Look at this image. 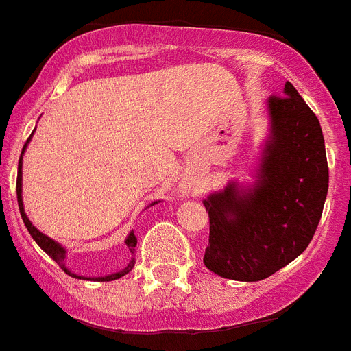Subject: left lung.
<instances>
[{
    "label": "left lung",
    "mask_w": 351,
    "mask_h": 351,
    "mask_svg": "<svg viewBox=\"0 0 351 351\" xmlns=\"http://www.w3.org/2000/svg\"><path fill=\"white\" fill-rule=\"evenodd\" d=\"M267 110L271 137L255 187L243 191L232 182L203 202L210 228L203 262L232 280H264L305 252L328 193L316 114L291 82L267 99Z\"/></svg>",
    "instance_id": "1"
}]
</instances>
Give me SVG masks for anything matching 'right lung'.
<instances>
[{
    "instance_id": "right-lung-1",
    "label": "right lung",
    "mask_w": 351,
    "mask_h": 351,
    "mask_svg": "<svg viewBox=\"0 0 351 351\" xmlns=\"http://www.w3.org/2000/svg\"><path fill=\"white\" fill-rule=\"evenodd\" d=\"M28 141H30V139H28ZM28 141H26L25 146H23V152H25V149H26V144H28ZM23 152H21V158H23ZM21 158H19V167H17V184H16V193H17V203H19L21 217H23V221H25L26 228H28V232H30V235H32V237H34V239H35V243L39 244L40 248H43L44 252L48 253L49 257H51L53 261L57 262L58 266H60L62 269L66 271L67 275L75 276V278H82V276H76L75 273H71V271L67 269V267H66V264H64V258H66V250L62 248V246H60V244H58V243H55V241H53V239H49L48 235L40 234V232L37 230V228H35L34 225H32L30 219H28V217H26V214H25V207H23V198H21V180H23V178H21ZM135 244H137V237H135V235H134V232H130V235H128V237H126V246H128V250H130L132 253H134ZM134 262H135V261H134V258H132V262H130V264H128V266L125 267V269L119 271V273H114V275L101 276V278H98V282H110V280H117V278H121V276H125L126 273H130V271H132V267H134Z\"/></svg>"
}]
</instances>
